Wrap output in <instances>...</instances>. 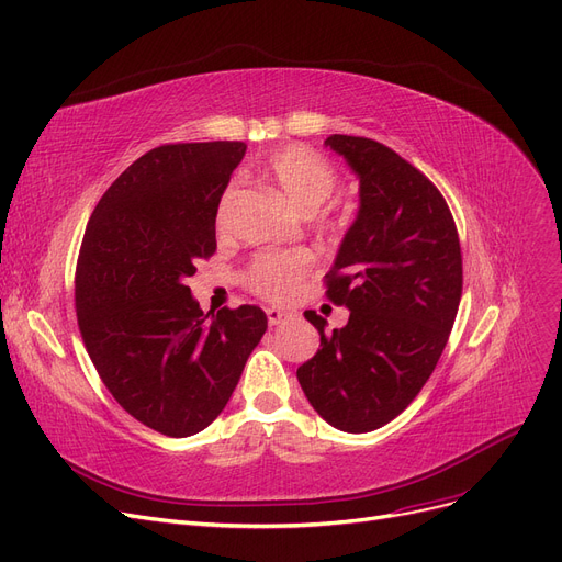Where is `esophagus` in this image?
<instances>
[{
    "label": "esophagus",
    "instance_id": "34e87169",
    "mask_svg": "<svg viewBox=\"0 0 562 562\" xmlns=\"http://www.w3.org/2000/svg\"><path fill=\"white\" fill-rule=\"evenodd\" d=\"M290 318V313L288 311H283V308H267V323L269 325H281L283 321H288Z\"/></svg>",
    "mask_w": 562,
    "mask_h": 562
}]
</instances>
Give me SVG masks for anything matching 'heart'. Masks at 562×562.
<instances>
[{"label":"heart","instance_id":"heart-1","mask_svg":"<svg viewBox=\"0 0 562 562\" xmlns=\"http://www.w3.org/2000/svg\"><path fill=\"white\" fill-rule=\"evenodd\" d=\"M262 177L267 182H272L288 203L302 214L316 212L334 193L336 182H339L329 161L304 145H288L274 151L262 166ZM228 198L231 191L223 195L216 212L218 228L226 226ZM308 265L311 256L304 251L262 254L251 262L249 283L265 297L283 300L293 293L300 279L306 274Z\"/></svg>","mask_w":562,"mask_h":562}]
</instances>
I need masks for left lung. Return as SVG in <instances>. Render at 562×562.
Returning <instances> with one entry per match:
<instances>
[{
    "mask_svg": "<svg viewBox=\"0 0 562 562\" xmlns=\"http://www.w3.org/2000/svg\"><path fill=\"white\" fill-rule=\"evenodd\" d=\"M359 179V207L327 272V295L350 311L341 329L297 369L313 406L334 429L367 434L392 422L434 373L463 285L454 218L440 191L396 151L369 138L329 136Z\"/></svg>",
    "mask_w": 562,
    "mask_h": 562,
    "instance_id": "8db88e82",
    "label": "left lung"
}]
</instances>
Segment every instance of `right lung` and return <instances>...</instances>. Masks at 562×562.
I'll use <instances>...</instances> for the list:
<instances>
[{
  "label": "right lung",
  "instance_id": "1",
  "mask_svg": "<svg viewBox=\"0 0 562 562\" xmlns=\"http://www.w3.org/2000/svg\"><path fill=\"white\" fill-rule=\"evenodd\" d=\"M244 143L164 145L133 161L87 223L78 327L108 392L149 429L187 438L218 417L267 316L203 313L187 279L216 251V212Z\"/></svg>",
  "mask_w": 562,
  "mask_h": 562
}]
</instances>
